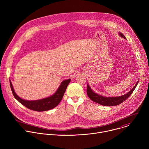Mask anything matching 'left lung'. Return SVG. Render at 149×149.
Wrapping results in <instances>:
<instances>
[{"label": "left lung", "instance_id": "8db88e82", "mask_svg": "<svg viewBox=\"0 0 149 149\" xmlns=\"http://www.w3.org/2000/svg\"><path fill=\"white\" fill-rule=\"evenodd\" d=\"M120 35L125 39V37L124 35L121 33H119ZM139 81H137V84L135 85V86L133 87V88L130 90L129 93H127L126 94L123 95L122 96H119V97H103L102 95H100L99 94H97L93 92L90 86H88V84H87V93L88 96V97L93 101L95 102H97L98 104H100V105H105V106H114V105H117L122 103L123 101H124L126 99L128 98L130 95L133 93L134 91V89L136 88L137 85L138 84Z\"/></svg>", "mask_w": 149, "mask_h": 149}]
</instances>
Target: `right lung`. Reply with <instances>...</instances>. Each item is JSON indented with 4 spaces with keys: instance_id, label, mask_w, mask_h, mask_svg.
<instances>
[{
    "instance_id": "right-lung-1",
    "label": "right lung",
    "mask_w": 149,
    "mask_h": 149,
    "mask_svg": "<svg viewBox=\"0 0 149 149\" xmlns=\"http://www.w3.org/2000/svg\"><path fill=\"white\" fill-rule=\"evenodd\" d=\"M71 81L70 79L64 80L62 82L58 89L56 91V93L52 96L44 98L42 100H36V101H27L23 100L19 97L15 93L12 84L10 81V86L11 88V90L12 91V94L14 97L20 102L25 106L28 109L34 110L36 111H45L47 110H51L58 105V104L61 102L62 99V97L64 94L67 87L68 84Z\"/></svg>"
}]
</instances>
